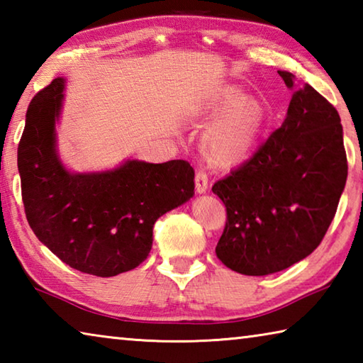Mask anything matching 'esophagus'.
Masks as SVG:
<instances>
[{"instance_id":"obj_1","label":"esophagus","mask_w":363,"mask_h":363,"mask_svg":"<svg viewBox=\"0 0 363 363\" xmlns=\"http://www.w3.org/2000/svg\"><path fill=\"white\" fill-rule=\"evenodd\" d=\"M195 189L199 194H205L208 190V176L203 169H199L195 174Z\"/></svg>"}]
</instances>
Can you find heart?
<instances>
[{
	"mask_svg": "<svg viewBox=\"0 0 363 363\" xmlns=\"http://www.w3.org/2000/svg\"><path fill=\"white\" fill-rule=\"evenodd\" d=\"M201 113L214 116L200 139L201 152L218 167H233L255 152L266 128V107L253 96L237 88L214 94L201 107Z\"/></svg>",
	"mask_w": 363,
	"mask_h": 363,
	"instance_id": "1",
	"label": "heart"
}]
</instances>
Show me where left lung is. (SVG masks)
Returning <instances> with one entry per match:
<instances>
[{
    "instance_id": "left-lung-1",
    "label": "left lung",
    "mask_w": 363,
    "mask_h": 363,
    "mask_svg": "<svg viewBox=\"0 0 363 363\" xmlns=\"http://www.w3.org/2000/svg\"><path fill=\"white\" fill-rule=\"evenodd\" d=\"M279 75L294 88L290 72ZM346 179L340 115L306 83L293 91L279 130L213 186L227 210L218 257L243 275L275 274L304 259L327 233Z\"/></svg>"
}]
</instances>
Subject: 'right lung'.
I'll list each match as a JSON object with an SVG mask.
<instances>
[{
	"instance_id": "add662e5",
	"label": "right lung",
	"mask_w": 363,
	"mask_h": 363,
	"mask_svg": "<svg viewBox=\"0 0 363 363\" xmlns=\"http://www.w3.org/2000/svg\"><path fill=\"white\" fill-rule=\"evenodd\" d=\"M67 79L36 94L17 150L22 200L38 240L79 272L113 277L147 259L157 219L194 196L184 160H126L106 171L73 173L62 163L56 125Z\"/></svg>"
}]
</instances>
